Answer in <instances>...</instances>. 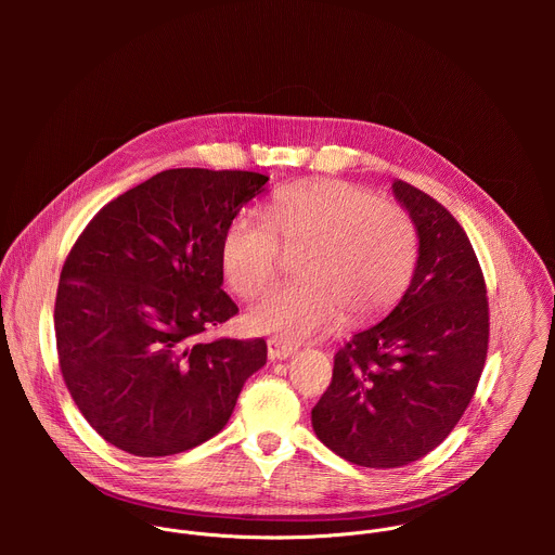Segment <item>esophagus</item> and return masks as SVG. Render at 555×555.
I'll return each instance as SVG.
<instances>
[{
    "label": "esophagus",
    "mask_w": 555,
    "mask_h": 555,
    "mask_svg": "<svg viewBox=\"0 0 555 555\" xmlns=\"http://www.w3.org/2000/svg\"><path fill=\"white\" fill-rule=\"evenodd\" d=\"M294 351H296V349H294L292 345H287V343H281V340H276V338H270V340H268V356H270L272 360H285V358H289Z\"/></svg>",
    "instance_id": "1"
}]
</instances>
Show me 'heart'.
<instances>
[{"label": "heart", "instance_id": "1", "mask_svg": "<svg viewBox=\"0 0 555 555\" xmlns=\"http://www.w3.org/2000/svg\"><path fill=\"white\" fill-rule=\"evenodd\" d=\"M287 253H302L300 283L272 289L248 321L257 332L302 340L386 313L409 289L420 234L400 206L371 191L319 180L281 189L270 202V219L244 210L223 232L221 268L242 298H255L279 276Z\"/></svg>", "mask_w": 555, "mask_h": 555}]
</instances>
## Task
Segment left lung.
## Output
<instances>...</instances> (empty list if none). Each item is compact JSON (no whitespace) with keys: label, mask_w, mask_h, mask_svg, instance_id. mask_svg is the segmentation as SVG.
<instances>
[{"label":"left lung","mask_w":555,"mask_h":555,"mask_svg":"<svg viewBox=\"0 0 555 555\" xmlns=\"http://www.w3.org/2000/svg\"><path fill=\"white\" fill-rule=\"evenodd\" d=\"M420 234L413 281L386 319L334 356L311 426L338 456L402 467L435 450L479 386L490 343L483 270L461 223L428 193L392 182Z\"/></svg>","instance_id":"left-lung-1"}]
</instances>
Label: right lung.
<instances>
[{"label":"right lung","instance_id":"obj_1","mask_svg":"<svg viewBox=\"0 0 555 555\" xmlns=\"http://www.w3.org/2000/svg\"><path fill=\"white\" fill-rule=\"evenodd\" d=\"M266 182L169 169L78 234L56 289V353L74 404L112 446L169 456L208 441L266 364L263 338L199 340L240 311L221 289V242Z\"/></svg>","mask_w":555,"mask_h":555}]
</instances>
